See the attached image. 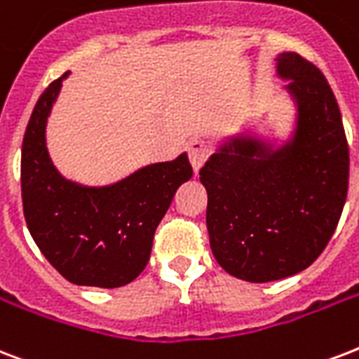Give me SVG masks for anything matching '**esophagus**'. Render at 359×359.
<instances>
[{
  "instance_id": "obj_1",
  "label": "esophagus",
  "mask_w": 359,
  "mask_h": 359,
  "mask_svg": "<svg viewBox=\"0 0 359 359\" xmlns=\"http://www.w3.org/2000/svg\"><path fill=\"white\" fill-rule=\"evenodd\" d=\"M210 154V147L207 141H201V139H196L191 141L190 147H188V158H190V163L194 171L198 173L199 169L203 168V163L207 161Z\"/></svg>"
}]
</instances>
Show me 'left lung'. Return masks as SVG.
I'll return each mask as SVG.
<instances>
[{
	"label": "left lung",
	"mask_w": 359,
	"mask_h": 359,
	"mask_svg": "<svg viewBox=\"0 0 359 359\" xmlns=\"http://www.w3.org/2000/svg\"><path fill=\"white\" fill-rule=\"evenodd\" d=\"M275 73L294 107L286 139L228 137L201 171L210 250L226 273L271 283L307 269L332 239L348 190V144L322 71L280 52Z\"/></svg>",
	"instance_id": "1"
}]
</instances>
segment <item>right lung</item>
Segmentation results:
<instances>
[{
  "instance_id": "add662e5",
  "label": "right lung",
  "mask_w": 359,
  "mask_h": 359,
  "mask_svg": "<svg viewBox=\"0 0 359 359\" xmlns=\"http://www.w3.org/2000/svg\"><path fill=\"white\" fill-rule=\"evenodd\" d=\"M69 71L41 94L22 143V205L29 233L54 269L79 286L120 288L147 267L158 224L191 179L188 154L88 186L65 179L46 147V124Z\"/></svg>"
}]
</instances>
